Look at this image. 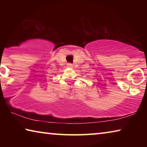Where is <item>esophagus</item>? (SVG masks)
I'll return each instance as SVG.
<instances>
[{
    "label": "esophagus",
    "instance_id": "34e87169",
    "mask_svg": "<svg viewBox=\"0 0 147 147\" xmlns=\"http://www.w3.org/2000/svg\"><path fill=\"white\" fill-rule=\"evenodd\" d=\"M67 67H69V68H72L73 67V65L72 64V63H67Z\"/></svg>",
    "mask_w": 147,
    "mask_h": 147
}]
</instances>
